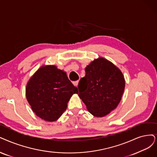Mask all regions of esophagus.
Returning <instances> with one entry per match:
<instances>
[{
  "label": "esophagus",
  "mask_w": 157,
  "mask_h": 157,
  "mask_svg": "<svg viewBox=\"0 0 157 157\" xmlns=\"http://www.w3.org/2000/svg\"><path fill=\"white\" fill-rule=\"evenodd\" d=\"M78 82H79V80H77V81H75V82H73V84L75 86H78Z\"/></svg>",
  "instance_id": "obj_1"
}]
</instances>
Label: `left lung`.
<instances>
[{"mask_svg": "<svg viewBox=\"0 0 157 157\" xmlns=\"http://www.w3.org/2000/svg\"><path fill=\"white\" fill-rule=\"evenodd\" d=\"M85 71L86 76L78 86L79 97L93 115L102 117L108 115L117 108L124 91L122 72L103 58L92 62Z\"/></svg>", "mask_w": 157, "mask_h": 157, "instance_id": "1", "label": "left lung"}]
</instances>
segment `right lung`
<instances>
[{
    "instance_id": "right-lung-1",
    "label": "right lung",
    "mask_w": 157,
    "mask_h": 157,
    "mask_svg": "<svg viewBox=\"0 0 157 157\" xmlns=\"http://www.w3.org/2000/svg\"><path fill=\"white\" fill-rule=\"evenodd\" d=\"M74 93H78L66 73L55 66H42L31 77L26 95L35 113L49 122L55 121L67 107Z\"/></svg>"
}]
</instances>
